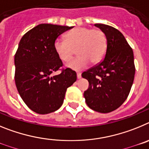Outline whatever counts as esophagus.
I'll return each mask as SVG.
<instances>
[{"instance_id": "obj_1", "label": "esophagus", "mask_w": 149, "mask_h": 149, "mask_svg": "<svg viewBox=\"0 0 149 149\" xmlns=\"http://www.w3.org/2000/svg\"><path fill=\"white\" fill-rule=\"evenodd\" d=\"M77 79H81V73H77Z\"/></svg>"}]
</instances>
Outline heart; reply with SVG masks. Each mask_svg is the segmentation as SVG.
I'll return each instance as SVG.
<instances>
[{"instance_id":"obj_1","label":"heart","mask_w":149,"mask_h":149,"mask_svg":"<svg viewBox=\"0 0 149 149\" xmlns=\"http://www.w3.org/2000/svg\"><path fill=\"white\" fill-rule=\"evenodd\" d=\"M107 46V36L102 30L83 27L71 30L65 39H56L54 43L55 52L65 63L70 61L77 51L79 56L67 65L75 71L86 68L89 62L99 63L104 56Z\"/></svg>"}]
</instances>
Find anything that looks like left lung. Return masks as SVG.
Masks as SVG:
<instances>
[{"instance_id":"left-lung-1","label":"left lung","mask_w":149,"mask_h":149,"mask_svg":"<svg viewBox=\"0 0 149 149\" xmlns=\"http://www.w3.org/2000/svg\"><path fill=\"white\" fill-rule=\"evenodd\" d=\"M95 26L105 33L107 46L103 60L82 73L89 84L84 95L89 108L107 113L119 108L128 96L135 74L134 53L119 30L104 24Z\"/></svg>"}]
</instances>
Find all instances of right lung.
Here are the masks:
<instances>
[{"instance_id":"1","label":"right lung","mask_w":149,"mask_h":149,"mask_svg":"<svg viewBox=\"0 0 149 149\" xmlns=\"http://www.w3.org/2000/svg\"><path fill=\"white\" fill-rule=\"evenodd\" d=\"M74 27L40 24L22 36L15 55V81L24 102L39 114L58 110L67 88L77 80L71 68L52 76L63 66L54 48L56 38Z\"/></svg>"}]
</instances>
